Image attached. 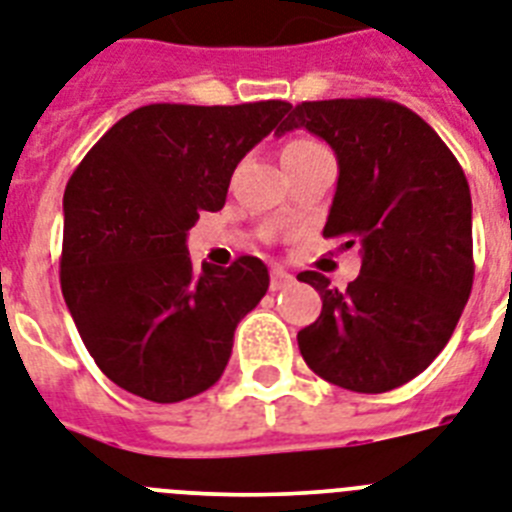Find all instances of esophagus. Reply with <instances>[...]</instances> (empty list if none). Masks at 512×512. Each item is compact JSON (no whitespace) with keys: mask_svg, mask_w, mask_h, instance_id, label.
I'll use <instances>...</instances> for the list:
<instances>
[{"mask_svg":"<svg viewBox=\"0 0 512 512\" xmlns=\"http://www.w3.org/2000/svg\"><path fill=\"white\" fill-rule=\"evenodd\" d=\"M291 283H294V276H291V273H286L283 268L270 270V289L273 291L286 289V286H291Z\"/></svg>","mask_w":512,"mask_h":512,"instance_id":"1","label":"esophagus"}]
</instances>
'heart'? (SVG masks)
<instances>
[{
	"instance_id": "1",
	"label": "heart",
	"mask_w": 512,
	"mask_h": 512,
	"mask_svg": "<svg viewBox=\"0 0 512 512\" xmlns=\"http://www.w3.org/2000/svg\"><path fill=\"white\" fill-rule=\"evenodd\" d=\"M317 150H325V145L317 143L315 137H294V140H289L286 148H283V158L304 156V153H317Z\"/></svg>"
}]
</instances>
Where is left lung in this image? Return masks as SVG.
Returning <instances> with one entry per match:
<instances>
[{
	"mask_svg": "<svg viewBox=\"0 0 512 512\" xmlns=\"http://www.w3.org/2000/svg\"><path fill=\"white\" fill-rule=\"evenodd\" d=\"M304 127L333 148L338 184L322 234L362 244V273L333 289L299 351L322 380L385 393L422 375L453 336L474 283L471 192L461 163L419 114L382 98L294 106L278 132Z\"/></svg>",
	"mask_w": 512,
	"mask_h": 512,
	"instance_id": "obj_1",
	"label": "left lung"
}]
</instances>
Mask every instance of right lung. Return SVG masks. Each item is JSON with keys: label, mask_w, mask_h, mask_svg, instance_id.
I'll use <instances>...</instances> for the list:
<instances>
[{"label": "right lung", "mask_w": 512, "mask_h": 512, "mask_svg": "<svg viewBox=\"0 0 512 512\" xmlns=\"http://www.w3.org/2000/svg\"><path fill=\"white\" fill-rule=\"evenodd\" d=\"M291 103H150L90 148L64 190L62 294L103 375L145 401L216 385L234 330L268 291V268L192 270L187 234L223 208L236 163Z\"/></svg>", "instance_id": "right-lung-1"}]
</instances>
